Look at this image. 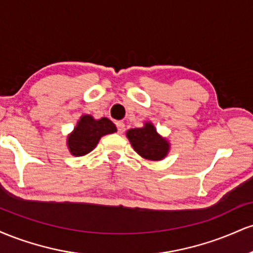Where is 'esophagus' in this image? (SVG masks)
Wrapping results in <instances>:
<instances>
[{
	"instance_id": "obj_1",
	"label": "esophagus",
	"mask_w": 253,
	"mask_h": 253,
	"mask_svg": "<svg viewBox=\"0 0 253 253\" xmlns=\"http://www.w3.org/2000/svg\"><path fill=\"white\" fill-rule=\"evenodd\" d=\"M117 128H118V133H124L125 132V124L121 123V121H118L117 123Z\"/></svg>"
}]
</instances>
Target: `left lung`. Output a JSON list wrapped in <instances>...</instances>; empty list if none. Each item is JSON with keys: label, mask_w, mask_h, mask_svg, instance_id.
I'll return each instance as SVG.
<instances>
[{"label": "left lung", "mask_w": 253, "mask_h": 253, "mask_svg": "<svg viewBox=\"0 0 253 253\" xmlns=\"http://www.w3.org/2000/svg\"><path fill=\"white\" fill-rule=\"evenodd\" d=\"M133 149L144 158L161 161L169 151V143L157 133L152 124H145L141 128H132L127 132Z\"/></svg>", "instance_id": "left-lung-1"}]
</instances>
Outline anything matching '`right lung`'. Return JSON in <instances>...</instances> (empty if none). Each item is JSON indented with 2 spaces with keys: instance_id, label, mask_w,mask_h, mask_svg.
I'll return each mask as SVG.
<instances>
[{
  "instance_id": "obj_1",
  "label": "right lung",
  "mask_w": 253,
  "mask_h": 253,
  "mask_svg": "<svg viewBox=\"0 0 253 253\" xmlns=\"http://www.w3.org/2000/svg\"><path fill=\"white\" fill-rule=\"evenodd\" d=\"M117 132L115 125L107 118L95 120L90 115H83L76 128L69 135L68 146L74 156L80 157L95 149L101 136Z\"/></svg>"
}]
</instances>
